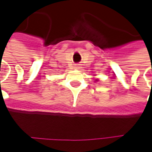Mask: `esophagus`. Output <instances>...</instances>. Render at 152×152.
Segmentation results:
<instances>
[{"label":"esophagus","instance_id":"34e87169","mask_svg":"<svg viewBox=\"0 0 152 152\" xmlns=\"http://www.w3.org/2000/svg\"><path fill=\"white\" fill-rule=\"evenodd\" d=\"M76 68H79V67H76Z\"/></svg>","mask_w":152,"mask_h":152}]
</instances>
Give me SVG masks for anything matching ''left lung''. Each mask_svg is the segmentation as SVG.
I'll return each instance as SVG.
<instances>
[{"label": "left lung", "instance_id": "left-lung-1", "mask_svg": "<svg viewBox=\"0 0 152 152\" xmlns=\"http://www.w3.org/2000/svg\"><path fill=\"white\" fill-rule=\"evenodd\" d=\"M96 81H98V80H97V79H96Z\"/></svg>", "mask_w": 152, "mask_h": 152}]
</instances>
